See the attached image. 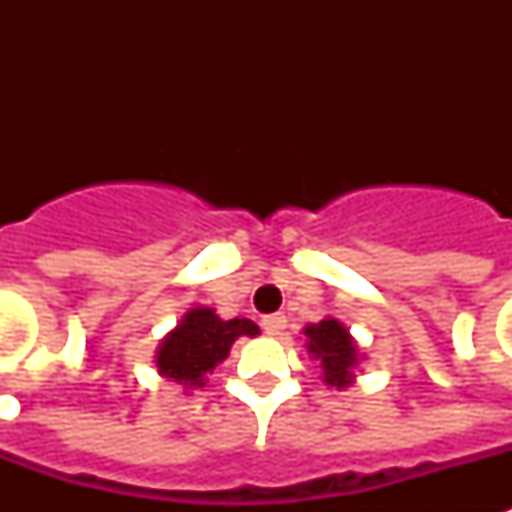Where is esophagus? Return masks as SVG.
<instances>
[{
  "mask_svg": "<svg viewBox=\"0 0 512 512\" xmlns=\"http://www.w3.org/2000/svg\"><path fill=\"white\" fill-rule=\"evenodd\" d=\"M284 327H287V316H284V313H271V316H265L263 319L265 335H271V337L281 335Z\"/></svg>",
  "mask_w": 512,
  "mask_h": 512,
  "instance_id": "obj_1",
  "label": "esophagus"
}]
</instances>
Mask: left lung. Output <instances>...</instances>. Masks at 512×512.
Segmentation results:
<instances>
[{
  "mask_svg": "<svg viewBox=\"0 0 512 512\" xmlns=\"http://www.w3.org/2000/svg\"><path fill=\"white\" fill-rule=\"evenodd\" d=\"M305 335H308V350L321 361V369H324V382L329 385H337V388H345L350 380H353V364H356V345L350 340L348 329L342 327L340 321L324 319L319 324H311L305 327Z\"/></svg>",
  "mask_w": 512,
  "mask_h": 512,
  "instance_id": "8db88e82",
  "label": "left lung"
}]
</instances>
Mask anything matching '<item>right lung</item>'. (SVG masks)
<instances>
[{"label": "right lung", "instance_id": "add662e5", "mask_svg": "<svg viewBox=\"0 0 512 512\" xmlns=\"http://www.w3.org/2000/svg\"><path fill=\"white\" fill-rule=\"evenodd\" d=\"M255 321L231 319L223 321L212 308H193L185 313L183 324L164 337L156 364L159 372L185 388H204L207 374H212L220 361L228 356L233 340L241 335L255 337Z\"/></svg>", "mask_w": 512, "mask_h": 512}]
</instances>
